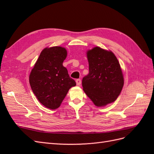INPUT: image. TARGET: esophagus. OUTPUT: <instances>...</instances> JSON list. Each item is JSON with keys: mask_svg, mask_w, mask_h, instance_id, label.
<instances>
[{"mask_svg": "<svg viewBox=\"0 0 154 154\" xmlns=\"http://www.w3.org/2000/svg\"><path fill=\"white\" fill-rule=\"evenodd\" d=\"M76 84H77V85H80V84H81V80L80 79H77V80H76Z\"/></svg>", "mask_w": 154, "mask_h": 154, "instance_id": "esophagus-1", "label": "esophagus"}]
</instances>
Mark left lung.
Listing matches in <instances>:
<instances>
[{
  "label": "left lung",
  "instance_id": "obj_1",
  "mask_svg": "<svg viewBox=\"0 0 154 154\" xmlns=\"http://www.w3.org/2000/svg\"><path fill=\"white\" fill-rule=\"evenodd\" d=\"M89 72L82 80L83 89L97 106L112 103L120 94L124 78L120 64L110 51L95 47L87 52Z\"/></svg>",
  "mask_w": 154,
  "mask_h": 154
}]
</instances>
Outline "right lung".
<instances>
[{"instance_id":"1","label":"right lung","mask_w":154,"mask_h":154,"mask_svg":"<svg viewBox=\"0 0 154 154\" xmlns=\"http://www.w3.org/2000/svg\"><path fill=\"white\" fill-rule=\"evenodd\" d=\"M67 55L64 48H46L41 52L30 73L32 92L40 103L50 109H58L69 90L76 85L63 66Z\"/></svg>"}]
</instances>
